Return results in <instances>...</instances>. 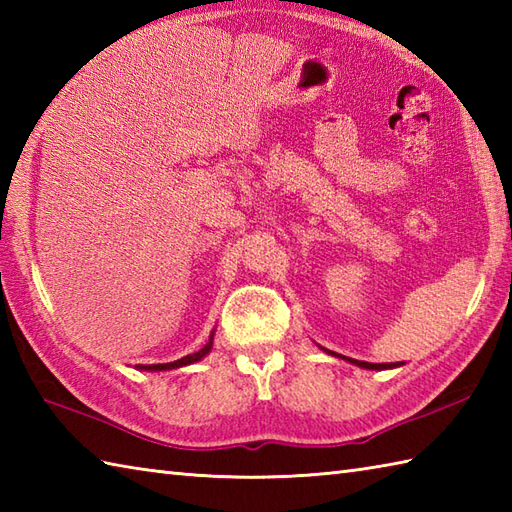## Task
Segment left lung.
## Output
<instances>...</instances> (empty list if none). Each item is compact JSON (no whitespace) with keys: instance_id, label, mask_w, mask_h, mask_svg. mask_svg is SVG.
<instances>
[{"instance_id":"1","label":"left lung","mask_w":512,"mask_h":512,"mask_svg":"<svg viewBox=\"0 0 512 512\" xmlns=\"http://www.w3.org/2000/svg\"><path fill=\"white\" fill-rule=\"evenodd\" d=\"M323 352H328L325 350V347H321ZM330 354H334V352H330ZM343 361H347V363H352V365H358V367H363V369H394V367H400V365H405V363H365V361H354V358H347V356H343Z\"/></svg>"}]
</instances>
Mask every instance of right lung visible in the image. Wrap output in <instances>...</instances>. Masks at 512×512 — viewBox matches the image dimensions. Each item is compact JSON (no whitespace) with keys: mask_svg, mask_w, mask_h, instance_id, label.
I'll use <instances>...</instances> for the list:
<instances>
[{"mask_svg":"<svg viewBox=\"0 0 512 512\" xmlns=\"http://www.w3.org/2000/svg\"><path fill=\"white\" fill-rule=\"evenodd\" d=\"M213 334H215V330L211 332V336H209V343H206L200 352H193V354H187V356H182V358H178V361H173V363H158V365H136L138 369H143V372H167V369H178V367H184V365H193V363H198V361H202V358L211 352V347H213Z\"/></svg>","mask_w":512,"mask_h":512,"instance_id":"1","label":"right lung"}]
</instances>
